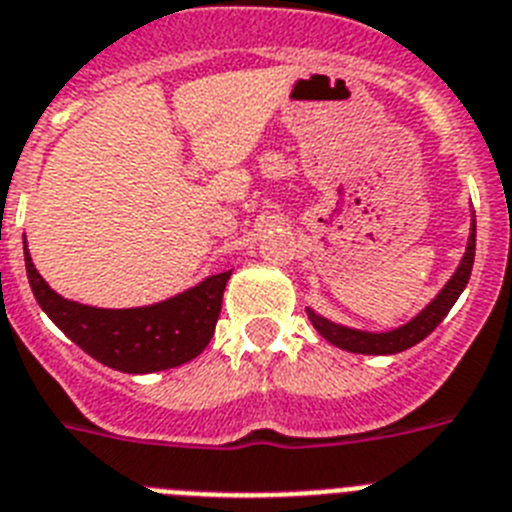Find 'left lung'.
<instances>
[{
	"mask_svg": "<svg viewBox=\"0 0 512 512\" xmlns=\"http://www.w3.org/2000/svg\"><path fill=\"white\" fill-rule=\"evenodd\" d=\"M474 248H476V225H471L469 248H466L464 261H461V266H458L456 274L451 277V282L440 290L438 298L432 300V303L427 305L417 318H412V321L406 323V326H401V329L386 331V334H368V331L344 329V326H336V323L316 316L313 310H308L310 323L316 326V331L326 339V342H331L339 349H347V352H357V355H396V352H404V349L422 342L427 334H432L435 326L448 316V310L453 308V303H456L458 295L464 292L466 282H469L471 277Z\"/></svg>",
	"mask_w": 512,
	"mask_h": 512,
	"instance_id": "1",
	"label": "left lung"
}]
</instances>
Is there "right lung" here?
Wrapping results in <instances>:
<instances>
[{
	"label": "right lung",
	"mask_w": 512,
	"mask_h": 512,
	"mask_svg": "<svg viewBox=\"0 0 512 512\" xmlns=\"http://www.w3.org/2000/svg\"><path fill=\"white\" fill-rule=\"evenodd\" d=\"M30 290L46 316L87 355L121 373L178 368L202 355L214 334L230 272L204 279L194 290L147 308L106 310L72 303L43 282L25 246Z\"/></svg>",
	"instance_id": "add662e5"
}]
</instances>
